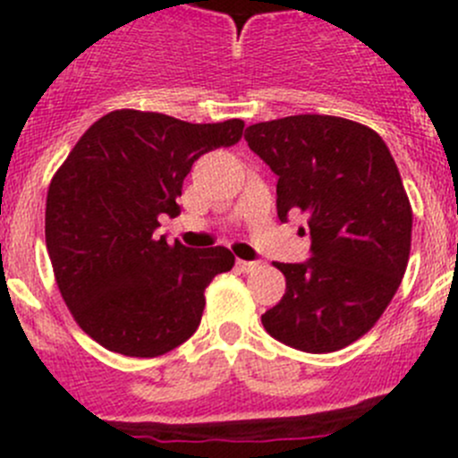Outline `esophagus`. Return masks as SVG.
<instances>
[{
    "instance_id": "34e87169",
    "label": "esophagus",
    "mask_w": 458,
    "mask_h": 458,
    "mask_svg": "<svg viewBox=\"0 0 458 458\" xmlns=\"http://www.w3.org/2000/svg\"><path fill=\"white\" fill-rule=\"evenodd\" d=\"M237 266H239V270H242V272H255L259 267V263L257 261H243V259H239Z\"/></svg>"
}]
</instances>
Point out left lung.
<instances>
[{
    "label": "left lung",
    "instance_id": "8db88e82",
    "mask_svg": "<svg viewBox=\"0 0 458 458\" xmlns=\"http://www.w3.org/2000/svg\"><path fill=\"white\" fill-rule=\"evenodd\" d=\"M246 141L279 177V219L308 215L312 239L310 261H275L285 294L263 327L303 352L354 344L390 306L412 243V206L386 141L332 114L255 123Z\"/></svg>",
    "mask_w": 458,
    "mask_h": 458
}]
</instances>
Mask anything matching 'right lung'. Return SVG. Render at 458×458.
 Segmentation results:
<instances>
[{"label": "right lung", "instance_id": "right-lung-1", "mask_svg": "<svg viewBox=\"0 0 458 458\" xmlns=\"http://www.w3.org/2000/svg\"><path fill=\"white\" fill-rule=\"evenodd\" d=\"M246 123H188L122 108L75 143L46 199V248L77 326L110 352L155 359L195 335L206 288L233 270L224 246L191 250L157 237L159 216L179 215L192 164L234 146Z\"/></svg>", "mask_w": 458, "mask_h": 458}]
</instances>
